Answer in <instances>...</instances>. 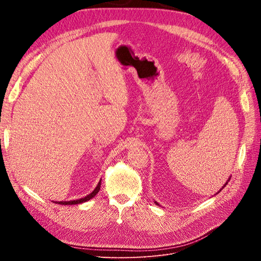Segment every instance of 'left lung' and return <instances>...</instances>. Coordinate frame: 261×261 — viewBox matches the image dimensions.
Instances as JSON below:
<instances>
[{
    "instance_id": "left-lung-1",
    "label": "left lung",
    "mask_w": 261,
    "mask_h": 261,
    "mask_svg": "<svg viewBox=\"0 0 261 261\" xmlns=\"http://www.w3.org/2000/svg\"><path fill=\"white\" fill-rule=\"evenodd\" d=\"M229 180H230V176H229V177H228V180H227V181H226V183H225V184H224V185H223V187H222V188H221V189H220V190H219V191H218V193H217V194H219V193H220V191H221V190H222V189H223V188H224V187H225V186H226V184H227V183H228V182H229ZM217 194H216V195H217ZM154 203H155V204H156V205H159V203H158V202H156V201H154Z\"/></svg>"
}]
</instances>
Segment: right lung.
Wrapping results in <instances>:
<instances>
[{"label": "right lung", "instance_id": "1", "mask_svg": "<svg viewBox=\"0 0 261 261\" xmlns=\"http://www.w3.org/2000/svg\"><path fill=\"white\" fill-rule=\"evenodd\" d=\"M100 184H101V180L98 182L97 186L95 187V189L92 191V193L89 194L88 196H86L85 198L77 199V200H72V201H54V203H58V204H62V205H75V204H80V203L87 202V201L91 200L92 198H94L96 195L98 194V191L100 189Z\"/></svg>", "mask_w": 261, "mask_h": 261}]
</instances>
